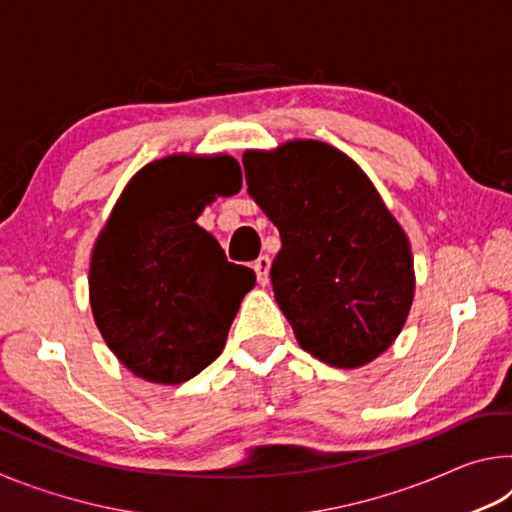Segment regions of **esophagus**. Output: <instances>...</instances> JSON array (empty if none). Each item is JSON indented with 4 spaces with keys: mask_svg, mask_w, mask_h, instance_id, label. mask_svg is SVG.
Wrapping results in <instances>:
<instances>
[{
    "mask_svg": "<svg viewBox=\"0 0 512 512\" xmlns=\"http://www.w3.org/2000/svg\"><path fill=\"white\" fill-rule=\"evenodd\" d=\"M253 268H255V273H257V282L259 284H266L268 282V273H271V257H268V255L257 257Z\"/></svg>",
    "mask_w": 512,
    "mask_h": 512,
    "instance_id": "34e87169",
    "label": "esophagus"
}]
</instances>
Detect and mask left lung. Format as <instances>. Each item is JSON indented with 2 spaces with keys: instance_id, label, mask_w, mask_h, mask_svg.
I'll list each match as a JSON object with an SVG mask.
<instances>
[{
  "instance_id": "obj_1",
  "label": "left lung",
  "mask_w": 512,
  "mask_h": 512,
  "mask_svg": "<svg viewBox=\"0 0 512 512\" xmlns=\"http://www.w3.org/2000/svg\"><path fill=\"white\" fill-rule=\"evenodd\" d=\"M244 171L280 230L271 280L300 348L336 368L391 348L413 302V259L366 173L314 140L248 151Z\"/></svg>"
}]
</instances>
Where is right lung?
Wrapping results in <instances>:
<instances>
[{"mask_svg": "<svg viewBox=\"0 0 512 512\" xmlns=\"http://www.w3.org/2000/svg\"><path fill=\"white\" fill-rule=\"evenodd\" d=\"M228 155H173L144 167L121 194L90 264V302L108 348L137 377L192 379L219 357L255 273L228 262L196 223L214 194L239 192Z\"/></svg>", "mask_w": 512, "mask_h": 512, "instance_id": "add662e5", "label": "right lung"}]
</instances>
